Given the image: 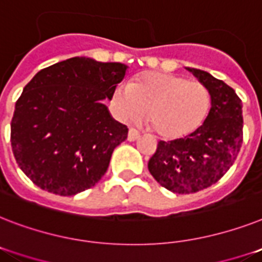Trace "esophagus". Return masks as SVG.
<instances>
[{"label": "esophagus", "mask_w": 262, "mask_h": 262, "mask_svg": "<svg viewBox=\"0 0 262 262\" xmlns=\"http://www.w3.org/2000/svg\"><path fill=\"white\" fill-rule=\"evenodd\" d=\"M138 137H140V132L133 129V127H130V129H129V135H127V140H129V141H136Z\"/></svg>", "instance_id": "obj_1"}]
</instances>
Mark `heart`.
Returning a JSON list of instances; mask_svg holds the SVG:
<instances>
[{"label": "heart", "mask_w": 262, "mask_h": 262, "mask_svg": "<svg viewBox=\"0 0 262 262\" xmlns=\"http://www.w3.org/2000/svg\"><path fill=\"white\" fill-rule=\"evenodd\" d=\"M113 105L121 120L135 122L148 112L150 129L164 138H180L201 126L210 109L203 83L182 75L146 72L129 86L117 87Z\"/></svg>", "instance_id": "1"}]
</instances>
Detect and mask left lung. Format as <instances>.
<instances>
[{
    "label": "left lung",
    "instance_id": "8db88e82",
    "mask_svg": "<svg viewBox=\"0 0 262 262\" xmlns=\"http://www.w3.org/2000/svg\"><path fill=\"white\" fill-rule=\"evenodd\" d=\"M207 87L211 109L195 132L172 141H159L148 163L156 182L175 193L205 190L233 165L242 145V103L230 86L208 72L187 69Z\"/></svg>",
    "mask_w": 262,
    "mask_h": 262
}]
</instances>
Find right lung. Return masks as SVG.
<instances>
[{"instance_id": "add662e5", "label": "right lung", "mask_w": 262, "mask_h": 262, "mask_svg": "<svg viewBox=\"0 0 262 262\" xmlns=\"http://www.w3.org/2000/svg\"><path fill=\"white\" fill-rule=\"evenodd\" d=\"M127 66L71 57L36 74L17 99L10 124L21 171L48 192L71 196L95 186L127 127L110 116Z\"/></svg>"}]
</instances>
